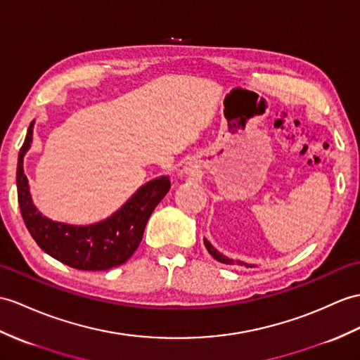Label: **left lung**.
Masks as SVG:
<instances>
[{
    "instance_id": "left-lung-1",
    "label": "left lung",
    "mask_w": 360,
    "mask_h": 360,
    "mask_svg": "<svg viewBox=\"0 0 360 360\" xmlns=\"http://www.w3.org/2000/svg\"><path fill=\"white\" fill-rule=\"evenodd\" d=\"M204 245H205V248L208 250V253H210V255L216 259V261H219V262H222V264H230V265L235 264V261H233V259H229L227 256L221 255V253L218 252V250H216L207 239H204ZM238 264H239V265H245V266H252V265H247V264H244V262H238Z\"/></svg>"
}]
</instances>
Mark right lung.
<instances>
[{
	"label": "right lung",
	"mask_w": 360,
	"mask_h": 360,
	"mask_svg": "<svg viewBox=\"0 0 360 360\" xmlns=\"http://www.w3.org/2000/svg\"><path fill=\"white\" fill-rule=\"evenodd\" d=\"M32 121L16 167V188L24 224L47 255L77 270L101 271L124 264L136 252L150 214L170 190V179L156 178L142 186L110 218L91 225L55 222L41 214L32 202L29 181L24 174V155L32 144Z\"/></svg>",
	"instance_id": "obj_1"
}]
</instances>
